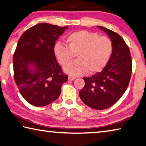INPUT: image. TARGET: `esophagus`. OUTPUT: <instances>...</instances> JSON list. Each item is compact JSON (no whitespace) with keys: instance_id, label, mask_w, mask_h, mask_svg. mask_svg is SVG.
<instances>
[{"instance_id":"34e87169","label":"esophagus","mask_w":146,"mask_h":146,"mask_svg":"<svg viewBox=\"0 0 146 146\" xmlns=\"http://www.w3.org/2000/svg\"><path fill=\"white\" fill-rule=\"evenodd\" d=\"M75 77H73V76H71V75L68 76V80H71V81H72V80H75Z\"/></svg>"}]
</instances>
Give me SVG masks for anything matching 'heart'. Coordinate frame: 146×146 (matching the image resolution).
Segmentation results:
<instances>
[{
	"label": "heart",
	"instance_id": "1",
	"mask_svg": "<svg viewBox=\"0 0 146 146\" xmlns=\"http://www.w3.org/2000/svg\"><path fill=\"white\" fill-rule=\"evenodd\" d=\"M68 46L57 42L53 47L54 56L62 66H66L76 55L78 60L64 68L71 76L98 73L109 60L112 50V41L96 32L80 31L67 37Z\"/></svg>",
	"mask_w": 146,
	"mask_h": 146
}]
</instances>
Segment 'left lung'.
Here are the masks:
<instances>
[{
    "label": "left lung",
    "mask_w": 146,
    "mask_h": 146,
    "mask_svg": "<svg viewBox=\"0 0 146 146\" xmlns=\"http://www.w3.org/2000/svg\"><path fill=\"white\" fill-rule=\"evenodd\" d=\"M98 28L110 38L112 54L101 72L83 78L85 85L79 96L90 107L104 110L114 105L126 91L131 76L132 60L128 46L118 34L105 27Z\"/></svg>",
    "instance_id": "obj_1"
}]
</instances>
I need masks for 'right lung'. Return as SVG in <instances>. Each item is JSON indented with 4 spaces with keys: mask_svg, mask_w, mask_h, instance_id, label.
Instances as JSON below:
<instances>
[{
    "mask_svg": "<svg viewBox=\"0 0 146 146\" xmlns=\"http://www.w3.org/2000/svg\"><path fill=\"white\" fill-rule=\"evenodd\" d=\"M68 28L39 23L19 38L13 57L14 79L21 94L32 105L52 103L68 80L53 53L55 42Z\"/></svg>",
    "mask_w": 146,
    "mask_h": 146,
    "instance_id": "obj_1",
    "label": "right lung"
}]
</instances>
